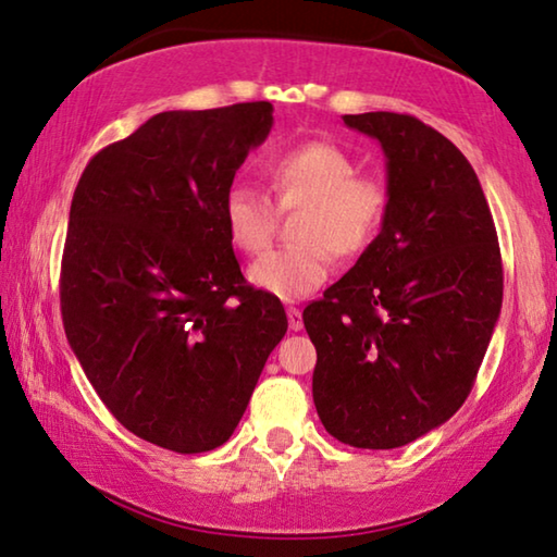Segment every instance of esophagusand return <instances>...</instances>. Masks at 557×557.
<instances>
[{"mask_svg":"<svg viewBox=\"0 0 557 557\" xmlns=\"http://www.w3.org/2000/svg\"><path fill=\"white\" fill-rule=\"evenodd\" d=\"M287 322H289V330L299 332L302 330V312H299L297 307H287Z\"/></svg>","mask_w":557,"mask_h":557,"instance_id":"1","label":"esophagus"}]
</instances>
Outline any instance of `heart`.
I'll return each instance as SVG.
<instances>
[{
  "instance_id": "heart-1",
  "label": "heart",
  "mask_w": 557,
  "mask_h": 557,
  "mask_svg": "<svg viewBox=\"0 0 557 557\" xmlns=\"http://www.w3.org/2000/svg\"><path fill=\"white\" fill-rule=\"evenodd\" d=\"M272 202L252 185H233L223 200V223L235 250L258 255L277 227V208L302 210L295 223L297 245L262 255L247 280L285 302L314 293L330 277L334 255L359 258L382 235L389 213V188L330 140H307L272 153L264 163Z\"/></svg>"
}]
</instances>
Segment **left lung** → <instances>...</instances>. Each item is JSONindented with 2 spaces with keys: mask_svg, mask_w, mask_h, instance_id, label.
<instances>
[{
  "mask_svg": "<svg viewBox=\"0 0 557 557\" xmlns=\"http://www.w3.org/2000/svg\"><path fill=\"white\" fill-rule=\"evenodd\" d=\"M386 156L389 213L355 268L302 312L330 434L399 448L461 409L503 302L496 225L471 163L419 119L342 116Z\"/></svg>",
  "mask_w": 557,
  "mask_h": 557,
  "instance_id": "1",
  "label": "left lung"
}]
</instances>
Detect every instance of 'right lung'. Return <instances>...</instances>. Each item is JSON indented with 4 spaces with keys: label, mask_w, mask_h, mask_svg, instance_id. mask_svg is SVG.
<instances>
[{
    "label": "right lung",
    "mask_w": 557,
    "mask_h": 557,
    "mask_svg": "<svg viewBox=\"0 0 557 557\" xmlns=\"http://www.w3.org/2000/svg\"><path fill=\"white\" fill-rule=\"evenodd\" d=\"M270 128V101L156 113L96 153L74 190L66 339L106 409L168 451L223 446L287 332L223 223L235 171Z\"/></svg>",
    "instance_id": "add662e5"
}]
</instances>
